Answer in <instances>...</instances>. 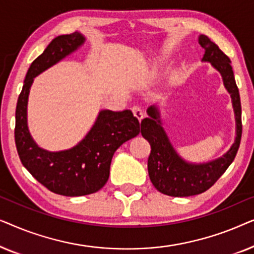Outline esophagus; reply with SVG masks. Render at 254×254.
<instances>
[{"instance_id":"34e87169","label":"esophagus","mask_w":254,"mask_h":254,"mask_svg":"<svg viewBox=\"0 0 254 254\" xmlns=\"http://www.w3.org/2000/svg\"><path fill=\"white\" fill-rule=\"evenodd\" d=\"M131 112H133V114H134V117H136L137 119H138V121H141L142 119H143V117H144V113H143V111H142L140 107H137V106H134L133 109H131Z\"/></svg>"}]
</instances>
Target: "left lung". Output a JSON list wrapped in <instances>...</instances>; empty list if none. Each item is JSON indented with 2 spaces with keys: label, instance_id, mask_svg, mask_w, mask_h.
I'll list each match as a JSON object with an SVG mask.
<instances>
[{
  "label": "left lung",
  "instance_id": "1",
  "mask_svg": "<svg viewBox=\"0 0 254 254\" xmlns=\"http://www.w3.org/2000/svg\"><path fill=\"white\" fill-rule=\"evenodd\" d=\"M204 50L202 62H209L220 72L224 88L230 93L235 112L236 137L223 156L206 163H190L179 156L162 126L158 107H148V118L141 121V134L151 147L148 158V172L152 185L170 196H190L206 192L234 162L242 138V106L236 85L231 61L215 43L204 34L199 36Z\"/></svg>",
  "mask_w": 254,
  "mask_h": 254
}]
</instances>
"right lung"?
<instances>
[{"instance_id":"add662e5","label":"right lung","mask_w":254,"mask_h":254,"mask_svg":"<svg viewBox=\"0 0 254 254\" xmlns=\"http://www.w3.org/2000/svg\"><path fill=\"white\" fill-rule=\"evenodd\" d=\"M84 41L79 32L54 38L31 64L16 107L15 142L20 162L41 185L64 196L88 195L102 189L109 180L114 152L140 133V123L131 111L102 110L88 134L70 149L45 150L31 136L27 100L34 77L77 51Z\"/></svg>"}]
</instances>
